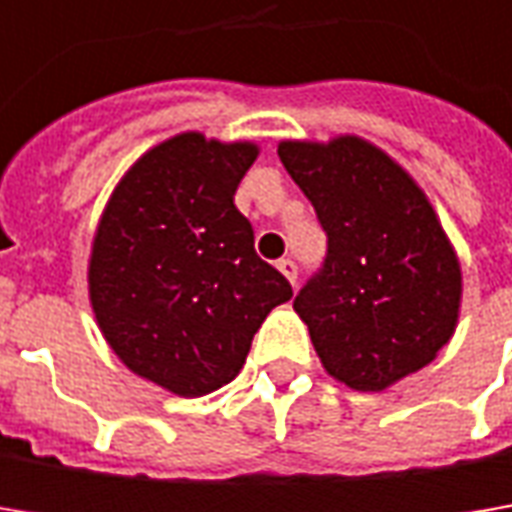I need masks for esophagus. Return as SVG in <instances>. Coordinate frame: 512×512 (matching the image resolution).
<instances>
[{
  "label": "esophagus",
  "instance_id": "obj_1",
  "mask_svg": "<svg viewBox=\"0 0 512 512\" xmlns=\"http://www.w3.org/2000/svg\"><path fill=\"white\" fill-rule=\"evenodd\" d=\"M276 267L282 270V276H285L287 282L296 287V276H299V270H296V262H290V259H282V262H276Z\"/></svg>",
  "mask_w": 512,
  "mask_h": 512
}]
</instances>
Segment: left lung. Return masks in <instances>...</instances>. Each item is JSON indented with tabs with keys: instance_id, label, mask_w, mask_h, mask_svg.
I'll return each mask as SVG.
<instances>
[{
	"instance_id": "1",
	"label": "left lung",
	"mask_w": 512,
	"mask_h": 512,
	"mask_svg": "<svg viewBox=\"0 0 512 512\" xmlns=\"http://www.w3.org/2000/svg\"><path fill=\"white\" fill-rule=\"evenodd\" d=\"M279 159L327 230L325 270L293 302L322 367L359 393L419 373L453 339L464 287L427 193L356 133L282 139Z\"/></svg>"
}]
</instances>
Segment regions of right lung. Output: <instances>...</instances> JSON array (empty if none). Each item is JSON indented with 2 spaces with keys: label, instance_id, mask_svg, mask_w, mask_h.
I'll return each mask as SVG.
<instances>
[{
  "label": "right lung",
  "instance_id": "obj_1",
  "mask_svg": "<svg viewBox=\"0 0 512 512\" xmlns=\"http://www.w3.org/2000/svg\"><path fill=\"white\" fill-rule=\"evenodd\" d=\"M259 156L199 130L145 150L113 187L90 242L96 325L130 373L196 399L233 382L287 279L253 250L233 205Z\"/></svg>",
  "mask_w": 512,
  "mask_h": 512
}]
</instances>
